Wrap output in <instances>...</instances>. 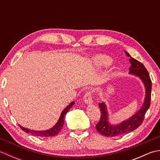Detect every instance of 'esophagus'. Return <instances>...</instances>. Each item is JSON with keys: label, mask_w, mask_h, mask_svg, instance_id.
Segmentation results:
<instances>
[{"label": "esophagus", "mask_w": 160, "mask_h": 160, "mask_svg": "<svg viewBox=\"0 0 160 160\" xmlns=\"http://www.w3.org/2000/svg\"><path fill=\"white\" fill-rule=\"evenodd\" d=\"M84 102L87 104H91L93 102L92 97H91V93L90 91H87V92H86V93L84 94Z\"/></svg>", "instance_id": "34e87169"}]
</instances>
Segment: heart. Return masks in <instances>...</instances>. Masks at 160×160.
Here are the masks:
<instances>
[{"instance_id": "1", "label": "heart", "mask_w": 160, "mask_h": 160, "mask_svg": "<svg viewBox=\"0 0 160 160\" xmlns=\"http://www.w3.org/2000/svg\"><path fill=\"white\" fill-rule=\"evenodd\" d=\"M98 60L101 64H104V65H108V64H110L111 62V58H109L107 56H104L98 57Z\"/></svg>"}]
</instances>
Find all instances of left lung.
Listing matches in <instances>:
<instances>
[{
	"mask_svg": "<svg viewBox=\"0 0 160 160\" xmlns=\"http://www.w3.org/2000/svg\"><path fill=\"white\" fill-rule=\"evenodd\" d=\"M125 53L127 56L130 57L129 61L131 67L129 68V73L140 77L142 82L144 83L146 90L144 101L141 108L136 113L127 120H124L117 125H113L109 123L108 120V116L106 104L104 102L100 103L99 107L100 108L101 116L99 122L96 125V128L100 134L106 137L120 136L135 130L143 122L145 114L151 104L152 82L148 71L143 64L131 57L127 52H125Z\"/></svg>",
	"mask_w": 160,
	"mask_h": 160,
	"instance_id": "8db88e82",
	"label": "left lung"
}]
</instances>
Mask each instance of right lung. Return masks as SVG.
<instances>
[{
  "label": "right lung",
  "instance_id": "obj_1",
  "mask_svg": "<svg viewBox=\"0 0 160 160\" xmlns=\"http://www.w3.org/2000/svg\"><path fill=\"white\" fill-rule=\"evenodd\" d=\"M74 103H75L74 102H71L65 108H64L62 113H61L60 117L57 123L55 124L54 127H53L52 128L49 129V130L40 131H33V130H30V129H28L25 127H22L20 124H18L19 127L23 131H25V132H28V133H30L31 135H33V136L41 137V138H49V137L55 136V135H57L59 133V132L60 131L61 129H62L64 125V117H65V115L67 114V112L69 111V110L71 108V107L74 104Z\"/></svg>",
  "mask_w": 160,
  "mask_h": 160
}]
</instances>
